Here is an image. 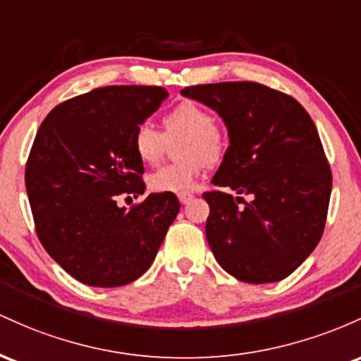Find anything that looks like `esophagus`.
Returning <instances> with one entry per match:
<instances>
[{
  "label": "esophagus",
  "mask_w": 361,
  "mask_h": 361,
  "mask_svg": "<svg viewBox=\"0 0 361 361\" xmlns=\"http://www.w3.org/2000/svg\"><path fill=\"white\" fill-rule=\"evenodd\" d=\"M192 197H194V196H192L191 192H180V194H179V201L182 202V204H188V202L191 201Z\"/></svg>",
  "instance_id": "esophagus-1"
}]
</instances>
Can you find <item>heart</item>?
<instances>
[{"instance_id": "b5f03b06", "label": "heart", "mask_w": 361, "mask_h": 361, "mask_svg": "<svg viewBox=\"0 0 361 361\" xmlns=\"http://www.w3.org/2000/svg\"><path fill=\"white\" fill-rule=\"evenodd\" d=\"M165 135H184L176 164L161 165L148 176V188L153 192H184L204 170L206 161L214 164L224 159L228 137L214 124L212 112L196 102H182L164 117ZM165 148V137L153 124L141 123L133 135V149L143 164H157Z\"/></svg>"}]
</instances>
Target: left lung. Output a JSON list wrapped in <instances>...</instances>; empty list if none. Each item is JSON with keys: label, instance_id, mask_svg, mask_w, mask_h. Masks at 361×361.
Wrapping results in <instances>:
<instances>
[{"label": "left lung", "instance_id": "obj_1", "mask_svg": "<svg viewBox=\"0 0 361 361\" xmlns=\"http://www.w3.org/2000/svg\"><path fill=\"white\" fill-rule=\"evenodd\" d=\"M224 119L230 147L209 191L206 238L218 264L245 283L290 276L321 240L333 173L317 128L293 97L256 82L185 87ZM242 195H249L245 202Z\"/></svg>", "mask_w": 361, "mask_h": 361}]
</instances>
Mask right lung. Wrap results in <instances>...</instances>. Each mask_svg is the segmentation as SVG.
<instances>
[{"label": "right lung", "mask_w": 361, "mask_h": 361, "mask_svg": "<svg viewBox=\"0 0 361 361\" xmlns=\"http://www.w3.org/2000/svg\"><path fill=\"white\" fill-rule=\"evenodd\" d=\"M169 97L161 87L116 85L56 105L40 124L25 188L40 244L73 278L114 288L152 266L180 202L153 192L131 208L121 194L145 192L133 135Z\"/></svg>", "instance_id": "1"}]
</instances>
